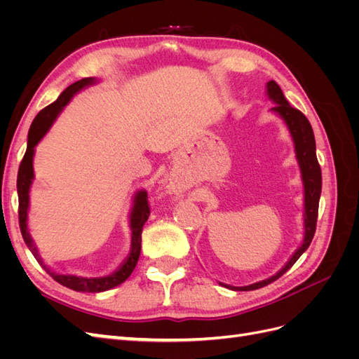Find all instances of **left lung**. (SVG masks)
I'll list each match as a JSON object with an SVG mask.
<instances>
[{
    "label": "left lung",
    "mask_w": 359,
    "mask_h": 359,
    "mask_svg": "<svg viewBox=\"0 0 359 359\" xmlns=\"http://www.w3.org/2000/svg\"><path fill=\"white\" fill-rule=\"evenodd\" d=\"M268 95L271 100H274L277 103L273 107V111L285 119L290 130L293 142H295V153H297V158L302 173L304 189H306L304 190V196H306V201H304V206H306V210H304V227H306V233H304L302 245L297 250L295 253H293L286 266L281 271H278L276 276H273L268 280L259 281V283L243 286V287L227 286L222 283V286H226L232 290H255L273 283V281H276L277 278L283 276L289 268H292V265L297 262L299 256L306 252L313 240L314 232H316L319 199H320V191H322V172L316 157V142H314L313 128L310 126L307 116L301 111H298L297 107H292L289 104L286 97L283 95V91L280 90V86L274 81L268 82Z\"/></svg>",
    "instance_id": "left-lung-1"
}]
</instances>
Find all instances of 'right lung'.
I'll list each match as a JSON object with an SVG mask.
<instances>
[{
  "mask_svg": "<svg viewBox=\"0 0 359 359\" xmlns=\"http://www.w3.org/2000/svg\"><path fill=\"white\" fill-rule=\"evenodd\" d=\"M94 82L93 78H85L78 82L72 83L67 86L66 90L61 93L58 99L53 102L52 104L46 106L45 109H41L37 116L32 121L29 127V133H28V145L25 156L20 161L19 165V172H18V196H19V227H20V233H22L24 241L27 247L31 250V253L34 255L37 259V262L45 268L46 273L58 281L60 285L66 286L69 289L78 290V292H103V290H109L118 285H121L123 281H126L130 274L133 273V269L139 260L140 255V243H142V227L145 222L148 220L149 215V203H148V194L147 191H137L136 198H135V205L132 214H130V229H132V247H130V253L124 259V262L121 264L116 271H114L112 274L106 276V277H97V278H86V277H78V276H69V274H57L43 265L41 259L39 256L37 247L32 243L31 236L27 229V211H28V203H29V186L32 182V178H34V169H32V156H34V147L39 144V140L45 136V133L49 130L50 124L53 123V119L57 118V115L61 112V109L66 106L72 97L82 90L83 86L91 85Z\"/></svg>",
  "mask_w": 359,
  "mask_h": 359,
  "instance_id": "1",
  "label": "right lung"
}]
</instances>
